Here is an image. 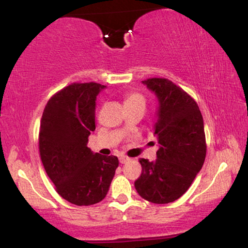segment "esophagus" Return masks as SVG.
Here are the masks:
<instances>
[{
	"mask_svg": "<svg viewBox=\"0 0 248 248\" xmlns=\"http://www.w3.org/2000/svg\"><path fill=\"white\" fill-rule=\"evenodd\" d=\"M118 160H120L121 164H125L128 160L127 157H125V155H120V158H118Z\"/></svg>",
	"mask_w": 248,
	"mask_h": 248,
	"instance_id": "1",
	"label": "esophagus"
}]
</instances>
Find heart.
I'll return each mask as SVG.
<instances>
[{
  "mask_svg": "<svg viewBox=\"0 0 248 248\" xmlns=\"http://www.w3.org/2000/svg\"><path fill=\"white\" fill-rule=\"evenodd\" d=\"M144 104H145L144 97L139 93H127L124 98L125 107L135 106V105H143L144 106Z\"/></svg>",
  "mask_w": 248,
  "mask_h": 248,
  "instance_id": "obj_1",
  "label": "heart"
}]
</instances>
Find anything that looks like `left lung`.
<instances>
[{
  "label": "left lung",
  "instance_id": "8db88e82",
  "mask_svg": "<svg viewBox=\"0 0 248 248\" xmlns=\"http://www.w3.org/2000/svg\"><path fill=\"white\" fill-rule=\"evenodd\" d=\"M158 99L154 135L157 159L141 158V176L134 183L139 195L155 204L181 198L201 170L206 155L203 117L196 101L164 78L142 81Z\"/></svg>",
  "mask_w": 248,
  "mask_h": 248
}]
</instances>
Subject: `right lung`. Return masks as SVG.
<instances>
[{
  "instance_id": "add662e5",
  "label": "right lung",
  "mask_w": 248,
  "mask_h": 248,
  "mask_svg": "<svg viewBox=\"0 0 248 248\" xmlns=\"http://www.w3.org/2000/svg\"><path fill=\"white\" fill-rule=\"evenodd\" d=\"M100 83H72L56 93L44 109L39 154L56 192L76 205L105 199L118 167L115 155L93 154L88 138L96 130L94 110Z\"/></svg>"
}]
</instances>
